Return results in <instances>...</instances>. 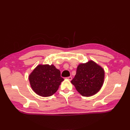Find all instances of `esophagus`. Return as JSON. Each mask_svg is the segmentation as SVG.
I'll return each instance as SVG.
<instances>
[{
  "label": "esophagus",
  "instance_id": "1",
  "mask_svg": "<svg viewBox=\"0 0 130 130\" xmlns=\"http://www.w3.org/2000/svg\"><path fill=\"white\" fill-rule=\"evenodd\" d=\"M66 78H67V79H68V80H69V81H71L72 80V77L71 76H69L68 77H67Z\"/></svg>",
  "mask_w": 130,
  "mask_h": 130
}]
</instances>
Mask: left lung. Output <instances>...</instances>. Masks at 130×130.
Here are the masks:
<instances>
[{
  "mask_svg": "<svg viewBox=\"0 0 130 130\" xmlns=\"http://www.w3.org/2000/svg\"><path fill=\"white\" fill-rule=\"evenodd\" d=\"M105 78L104 69L93 60L78 64L71 81L77 91L84 96H91L99 91Z\"/></svg>",
  "mask_w": 130,
  "mask_h": 130,
  "instance_id": "obj_1",
  "label": "left lung"
}]
</instances>
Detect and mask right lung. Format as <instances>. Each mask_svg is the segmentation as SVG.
I'll use <instances>...</instances> for the list:
<instances>
[{
	"mask_svg": "<svg viewBox=\"0 0 130 130\" xmlns=\"http://www.w3.org/2000/svg\"><path fill=\"white\" fill-rule=\"evenodd\" d=\"M29 80L31 88L43 97L52 96L55 93L64 80L61 76L60 70L53 64L38 65L30 74Z\"/></svg>",
	"mask_w": 130,
	"mask_h": 130,
	"instance_id": "add662e5",
	"label": "right lung"
}]
</instances>
